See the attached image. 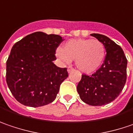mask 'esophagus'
I'll list each match as a JSON object with an SVG mask.
<instances>
[{"label":"esophagus","instance_id":"34e87169","mask_svg":"<svg viewBox=\"0 0 133 133\" xmlns=\"http://www.w3.org/2000/svg\"><path fill=\"white\" fill-rule=\"evenodd\" d=\"M73 70H74V69H73L72 66H69V67H68V69H67V71H68V72H69V73H70L72 71H73Z\"/></svg>","mask_w":133,"mask_h":133}]
</instances>
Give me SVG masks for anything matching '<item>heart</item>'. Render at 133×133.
Returning <instances> with one entry per match:
<instances>
[{
	"mask_svg": "<svg viewBox=\"0 0 133 133\" xmlns=\"http://www.w3.org/2000/svg\"><path fill=\"white\" fill-rule=\"evenodd\" d=\"M105 49L98 39H72L57 48L56 56L63 63H70L75 59L76 66L82 72L90 73L96 71L103 63Z\"/></svg>",
	"mask_w": 133,
	"mask_h": 133,
	"instance_id": "b5f03b06",
	"label": "heart"
}]
</instances>
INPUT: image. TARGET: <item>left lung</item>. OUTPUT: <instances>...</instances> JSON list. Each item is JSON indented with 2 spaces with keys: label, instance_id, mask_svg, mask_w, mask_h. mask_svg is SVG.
Segmentation results:
<instances>
[{
  "label": "left lung",
  "instance_id": "1",
  "mask_svg": "<svg viewBox=\"0 0 133 133\" xmlns=\"http://www.w3.org/2000/svg\"><path fill=\"white\" fill-rule=\"evenodd\" d=\"M90 35L103 43L106 55L96 72L82 75L77 91L84 103L100 106L115 100L122 91L127 81V60L121 46L110 38L99 34Z\"/></svg>",
  "mask_w": 133,
  "mask_h": 133
}]
</instances>
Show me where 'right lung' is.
Instances as JSON below:
<instances>
[{
	"label": "right lung",
	"mask_w": 133,
	"mask_h": 133,
	"mask_svg": "<svg viewBox=\"0 0 133 133\" xmlns=\"http://www.w3.org/2000/svg\"><path fill=\"white\" fill-rule=\"evenodd\" d=\"M62 37L38 31L15 44L6 61V83L18 102L39 107L56 99L68 77L66 68L57 66L55 51Z\"/></svg>",
	"instance_id": "right-lung-1"
}]
</instances>
